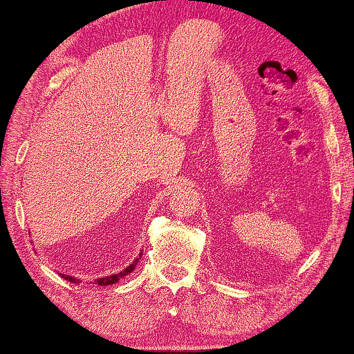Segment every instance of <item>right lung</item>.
I'll use <instances>...</instances> for the list:
<instances>
[{
    "label": "right lung",
    "mask_w": 354,
    "mask_h": 354,
    "mask_svg": "<svg viewBox=\"0 0 354 354\" xmlns=\"http://www.w3.org/2000/svg\"><path fill=\"white\" fill-rule=\"evenodd\" d=\"M142 254V253H140ZM140 254H138V258H140ZM138 258L136 259V261L132 263V265H129L127 268H124L122 271L120 272H118V274H111V276H106V277H100V279H96V284L97 286H109V284H114V283H118V281L120 279V277H124V276H127L129 272H132L133 271V268L137 266V261H138ZM60 276L64 277V279H66V281H70V283H80V281L77 279V277H73V276H68V274H62L60 272Z\"/></svg>",
    "instance_id": "right-lung-1"
}]
</instances>
